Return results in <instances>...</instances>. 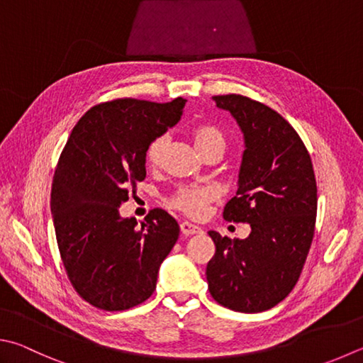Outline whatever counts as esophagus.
<instances>
[{
    "label": "esophagus",
    "mask_w": 363,
    "mask_h": 363,
    "mask_svg": "<svg viewBox=\"0 0 363 363\" xmlns=\"http://www.w3.org/2000/svg\"><path fill=\"white\" fill-rule=\"evenodd\" d=\"M181 232H182V235H186V236H192V235L201 233V228L199 225H194V223H190V222H182L181 223Z\"/></svg>",
    "instance_id": "34e87169"
}]
</instances>
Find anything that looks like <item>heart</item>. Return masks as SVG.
<instances>
[{"instance_id":"obj_1","label":"heart","mask_w":363,"mask_h":363,"mask_svg":"<svg viewBox=\"0 0 363 363\" xmlns=\"http://www.w3.org/2000/svg\"><path fill=\"white\" fill-rule=\"evenodd\" d=\"M194 143L199 150L206 149L214 144H220L223 146L222 133L214 127L209 125H200L196 127L192 133ZM168 136L162 135L150 143L147 147V162L150 164L159 163L162 155L167 149ZM217 199V190L211 186H184L173 195L171 199V206L182 211L192 217H200L204 211H206L208 203L214 201Z\"/></svg>"}]
</instances>
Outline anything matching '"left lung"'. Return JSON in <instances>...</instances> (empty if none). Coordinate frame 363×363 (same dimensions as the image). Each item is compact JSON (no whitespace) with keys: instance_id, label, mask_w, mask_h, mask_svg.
Listing matches in <instances>:
<instances>
[{"instance_id":"obj_1","label":"left lung","mask_w":363,"mask_h":363,"mask_svg":"<svg viewBox=\"0 0 363 363\" xmlns=\"http://www.w3.org/2000/svg\"><path fill=\"white\" fill-rule=\"evenodd\" d=\"M245 140L236 196L223 219L246 222L245 240L211 230L216 245L206 265L208 289L219 305L260 313L278 305L300 278L311 247L318 187L305 144L284 117L241 95L214 96Z\"/></svg>"}]
</instances>
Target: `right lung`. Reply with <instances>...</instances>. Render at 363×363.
Wrapping results in <instances>:
<instances>
[{
    "mask_svg": "<svg viewBox=\"0 0 363 363\" xmlns=\"http://www.w3.org/2000/svg\"><path fill=\"white\" fill-rule=\"evenodd\" d=\"M186 101L103 103L71 131L52 182L50 211L68 278L90 305L122 311L155 291L179 225L167 211L152 209L138 227L118 208L128 200V184L146 177L150 143L181 121Z\"/></svg>",
    "mask_w": 363,
    "mask_h": 363,
    "instance_id": "add662e5",
    "label": "right lung"
}]
</instances>
